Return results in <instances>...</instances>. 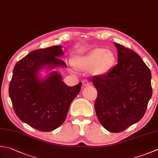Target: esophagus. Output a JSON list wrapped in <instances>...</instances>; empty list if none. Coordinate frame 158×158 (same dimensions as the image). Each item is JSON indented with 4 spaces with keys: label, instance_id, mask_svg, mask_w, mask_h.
<instances>
[{
    "label": "esophagus",
    "instance_id": "obj_1",
    "mask_svg": "<svg viewBox=\"0 0 158 158\" xmlns=\"http://www.w3.org/2000/svg\"><path fill=\"white\" fill-rule=\"evenodd\" d=\"M90 85V83H89V81L87 79H84L83 81H82V87L83 88H85V87H88Z\"/></svg>",
    "mask_w": 158,
    "mask_h": 158
}]
</instances>
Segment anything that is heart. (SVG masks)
I'll use <instances>...</instances> for the list:
<instances>
[{
    "label": "heart",
    "instance_id": "obj_1",
    "mask_svg": "<svg viewBox=\"0 0 158 158\" xmlns=\"http://www.w3.org/2000/svg\"><path fill=\"white\" fill-rule=\"evenodd\" d=\"M116 62V56L110 50L97 48L88 54L78 57L75 60V66L80 70H92L95 75H107L112 69Z\"/></svg>",
    "mask_w": 158,
    "mask_h": 158
}]
</instances>
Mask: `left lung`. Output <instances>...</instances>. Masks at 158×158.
<instances>
[{
  "mask_svg": "<svg viewBox=\"0 0 158 158\" xmlns=\"http://www.w3.org/2000/svg\"><path fill=\"white\" fill-rule=\"evenodd\" d=\"M118 64L107 75L92 77L98 96L94 108L101 124L118 133L138 122L152 96L151 73L139 55L114 43Z\"/></svg>",
  "mask_w": 158,
  "mask_h": 158,
  "instance_id": "1",
  "label": "left lung"
}]
</instances>
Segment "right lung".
<instances>
[{"instance_id": "obj_1", "label": "right lung", "mask_w": 158, "mask_h": 158, "mask_svg": "<svg viewBox=\"0 0 158 158\" xmlns=\"http://www.w3.org/2000/svg\"><path fill=\"white\" fill-rule=\"evenodd\" d=\"M61 46L38 49L15 65L9 94L15 113L22 121L42 131L58 128L66 120L70 103L79 93L82 83L70 87L62 81L58 67L66 68L60 57ZM51 71L42 78L39 72Z\"/></svg>"}]
</instances>
